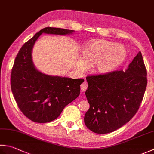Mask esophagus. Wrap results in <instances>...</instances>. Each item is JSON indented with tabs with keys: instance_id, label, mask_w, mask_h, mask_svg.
<instances>
[{
	"instance_id": "esophagus-1",
	"label": "esophagus",
	"mask_w": 154,
	"mask_h": 154,
	"mask_svg": "<svg viewBox=\"0 0 154 154\" xmlns=\"http://www.w3.org/2000/svg\"><path fill=\"white\" fill-rule=\"evenodd\" d=\"M87 86H88V85H87V83L86 82V81H85V82H83L82 84H81V91H82V92L85 91V90L87 89Z\"/></svg>"
}]
</instances>
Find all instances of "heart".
Wrapping results in <instances>:
<instances>
[{
  "instance_id": "1",
  "label": "heart",
  "mask_w": 154,
  "mask_h": 154,
  "mask_svg": "<svg viewBox=\"0 0 154 154\" xmlns=\"http://www.w3.org/2000/svg\"><path fill=\"white\" fill-rule=\"evenodd\" d=\"M83 58L77 63L81 72L95 65V71L99 74L111 73L118 68L127 57V51L122 45L98 39L87 45L83 51Z\"/></svg>"
}]
</instances>
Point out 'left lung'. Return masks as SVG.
Listing matches in <instances>:
<instances>
[{
  "mask_svg": "<svg viewBox=\"0 0 154 154\" xmlns=\"http://www.w3.org/2000/svg\"><path fill=\"white\" fill-rule=\"evenodd\" d=\"M146 76L140 51L125 71L87 77L85 95L90 105L84 117L87 128L94 133L105 134L130 121L143 99Z\"/></svg>",
  "mask_w": 154,
  "mask_h": 154,
  "instance_id": "8db88e82",
  "label": "left lung"
}]
</instances>
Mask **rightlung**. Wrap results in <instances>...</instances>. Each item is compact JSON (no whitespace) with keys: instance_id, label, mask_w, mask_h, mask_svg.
Masks as SVG:
<instances>
[{"instance_id":"obj_1","label":"right lung","mask_w":154,"mask_h":154,"mask_svg":"<svg viewBox=\"0 0 154 154\" xmlns=\"http://www.w3.org/2000/svg\"><path fill=\"white\" fill-rule=\"evenodd\" d=\"M73 30L46 27L23 45L15 58L11 77V90L20 110L31 121L52 122L58 117L64 107L80 94L83 79L52 76L36 68L32 51L41 35H69Z\"/></svg>"}]
</instances>
